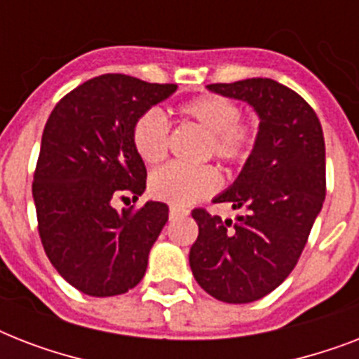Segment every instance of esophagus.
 <instances>
[{
    "label": "esophagus",
    "mask_w": 359,
    "mask_h": 359,
    "mask_svg": "<svg viewBox=\"0 0 359 359\" xmlns=\"http://www.w3.org/2000/svg\"><path fill=\"white\" fill-rule=\"evenodd\" d=\"M179 216H188V210L180 207H169V218H179Z\"/></svg>",
    "instance_id": "1"
}]
</instances>
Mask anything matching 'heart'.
<instances>
[{"label": "heart", "instance_id": "heart-1", "mask_svg": "<svg viewBox=\"0 0 359 359\" xmlns=\"http://www.w3.org/2000/svg\"><path fill=\"white\" fill-rule=\"evenodd\" d=\"M179 117L197 124L207 132L203 147L205 156H214L227 165H244L259 141V123L238 117L236 102L222 95H201L179 106ZM169 124L165 115L151 108L132 124V145L137 156L149 165H156L168 154ZM219 175L212 165L180 168L165 165L149 179V194L173 207H188L212 196L218 190Z\"/></svg>", "mask_w": 359, "mask_h": 359}]
</instances>
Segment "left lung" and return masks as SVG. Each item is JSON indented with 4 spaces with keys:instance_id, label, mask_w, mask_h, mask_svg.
Masks as SVG:
<instances>
[{
    "instance_id": "8db88e82",
    "label": "left lung",
    "mask_w": 359,
    "mask_h": 359,
    "mask_svg": "<svg viewBox=\"0 0 359 359\" xmlns=\"http://www.w3.org/2000/svg\"><path fill=\"white\" fill-rule=\"evenodd\" d=\"M208 91L248 102L259 115V141L238 179L214 197L244 208L222 219L194 208L199 235L190 268L201 289L227 304H250L292 272L326 197V149L317 114L270 78L210 83Z\"/></svg>"
}]
</instances>
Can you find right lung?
<instances>
[{"label": "right lung", "mask_w": 359, "mask_h": 359, "mask_svg": "<svg viewBox=\"0 0 359 359\" xmlns=\"http://www.w3.org/2000/svg\"><path fill=\"white\" fill-rule=\"evenodd\" d=\"M175 91V83L104 74L70 91L48 117L33 177L39 235L53 268L83 294H123L145 276L168 205L117 212L111 201L124 194L137 201L145 191L132 124Z\"/></svg>", "instance_id": "add662e5"}]
</instances>
